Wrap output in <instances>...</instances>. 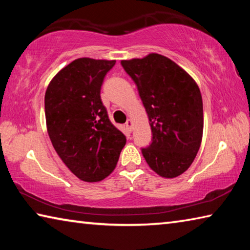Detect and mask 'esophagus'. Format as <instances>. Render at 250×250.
<instances>
[{
    "instance_id": "esophagus-1",
    "label": "esophagus",
    "mask_w": 250,
    "mask_h": 250,
    "mask_svg": "<svg viewBox=\"0 0 250 250\" xmlns=\"http://www.w3.org/2000/svg\"><path fill=\"white\" fill-rule=\"evenodd\" d=\"M125 126H126V129H128V131H132V129H133V122H132V120L131 119H129L128 121L125 122Z\"/></svg>"
}]
</instances>
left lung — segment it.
I'll return each instance as SVG.
<instances>
[{
    "label": "left lung",
    "instance_id": "8db88e82",
    "mask_svg": "<svg viewBox=\"0 0 250 250\" xmlns=\"http://www.w3.org/2000/svg\"><path fill=\"white\" fill-rule=\"evenodd\" d=\"M138 87L152 131L142 149L156 174L173 179L191 167L200 150L204 117L202 95L191 76L163 55L121 61Z\"/></svg>",
    "mask_w": 250,
    "mask_h": 250
}]
</instances>
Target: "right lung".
Returning a JSON list of instances; mask_svg holds the SVG:
<instances>
[{
	"mask_svg": "<svg viewBox=\"0 0 250 250\" xmlns=\"http://www.w3.org/2000/svg\"><path fill=\"white\" fill-rule=\"evenodd\" d=\"M116 61L75 59L50 80L45 92L46 126L55 151L84 182L107 177L125 146L100 98L105 74Z\"/></svg>",
	"mask_w": 250,
	"mask_h": 250,
	"instance_id": "obj_1",
	"label": "right lung"
}]
</instances>
